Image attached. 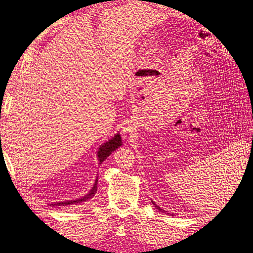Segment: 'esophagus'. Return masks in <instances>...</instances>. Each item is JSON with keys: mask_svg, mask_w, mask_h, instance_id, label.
I'll return each mask as SVG.
<instances>
[{"mask_svg": "<svg viewBox=\"0 0 253 253\" xmlns=\"http://www.w3.org/2000/svg\"><path fill=\"white\" fill-rule=\"evenodd\" d=\"M123 131L125 132V133H131V131H133V130H132V127L131 126L127 125V126H125V127L123 128Z\"/></svg>", "mask_w": 253, "mask_h": 253, "instance_id": "1", "label": "esophagus"}]
</instances>
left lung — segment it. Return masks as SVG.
<instances>
[{"label": "left lung", "instance_id": "8db88e82", "mask_svg": "<svg viewBox=\"0 0 253 253\" xmlns=\"http://www.w3.org/2000/svg\"><path fill=\"white\" fill-rule=\"evenodd\" d=\"M152 203H153V204H154V206H155V208H157V209H158V210H159V211H164V210H162V209H161V208H160V207H159V206H157V204H155V203H154V202H153V201H152Z\"/></svg>", "mask_w": 253, "mask_h": 253}]
</instances>
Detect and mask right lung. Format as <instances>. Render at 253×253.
Instances as JSON below:
<instances>
[{
	"instance_id": "1",
	"label": "right lung",
	"mask_w": 253,
	"mask_h": 253,
	"mask_svg": "<svg viewBox=\"0 0 253 253\" xmlns=\"http://www.w3.org/2000/svg\"><path fill=\"white\" fill-rule=\"evenodd\" d=\"M122 137L120 133H116V135L110 139L109 141H106L105 143L101 144V147L99 148L98 151V159H99V164H101L105 159L109 157V155L112 154V152H114L117 148H120L122 146ZM96 190H98V178L95 179L93 187L91 188V190L87 195L79 198V199H75V200H67V201H63V202H54L50 204L52 207H56V208H61V207H67V206H78V204H82L84 202H87L90 200L91 198H93Z\"/></svg>"
}]
</instances>
